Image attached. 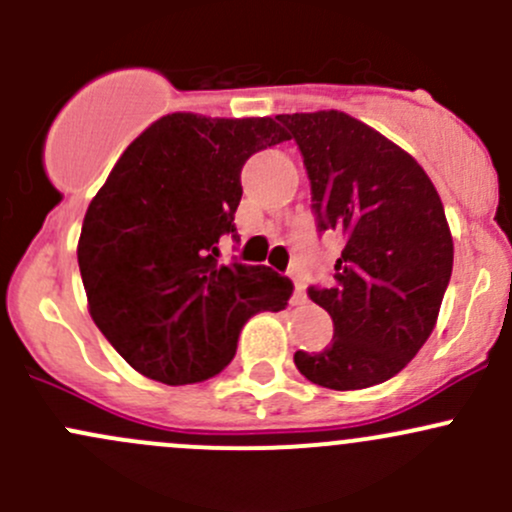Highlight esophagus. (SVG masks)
I'll use <instances>...</instances> for the list:
<instances>
[{"mask_svg":"<svg viewBox=\"0 0 512 512\" xmlns=\"http://www.w3.org/2000/svg\"><path fill=\"white\" fill-rule=\"evenodd\" d=\"M292 282H294L292 304H302V302H304V287H302V282H299V277H297V275H292Z\"/></svg>","mask_w":512,"mask_h":512,"instance_id":"esophagus-1","label":"esophagus"}]
</instances>
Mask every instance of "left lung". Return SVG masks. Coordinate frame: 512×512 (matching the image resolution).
<instances>
[{"mask_svg":"<svg viewBox=\"0 0 512 512\" xmlns=\"http://www.w3.org/2000/svg\"><path fill=\"white\" fill-rule=\"evenodd\" d=\"M312 185L317 230L342 235L329 287H309L334 322L322 352H297L312 384L366 389L399 374L436 327L453 270L443 203L421 165L342 111L282 113Z\"/></svg>","mask_w":512,"mask_h":512,"instance_id":"1","label":"left lung"}]
</instances>
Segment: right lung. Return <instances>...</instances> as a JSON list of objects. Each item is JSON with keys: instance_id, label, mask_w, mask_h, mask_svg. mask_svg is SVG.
I'll return each mask as SVG.
<instances>
[{"instance_id": "obj_1", "label": "right lung", "mask_w": 512, "mask_h": 512, "mask_svg": "<svg viewBox=\"0 0 512 512\" xmlns=\"http://www.w3.org/2000/svg\"><path fill=\"white\" fill-rule=\"evenodd\" d=\"M289 141L275 118L170 113L123 151L86 210L79 270L89 312L128 364L168 386L220 374L257 312L287 307L270 267L220 265L235 230L240 170Z\"/></svg>"}]
</instances>
